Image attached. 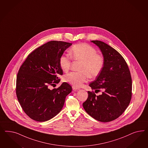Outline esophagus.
<instances>
[{"mask_svg": "<svg viewBox=\"0 0 148 148\" xmlns=\"http://www.w3.org/2000/svg\"><path fill=\"white\" fill-rule=\"evenodd\" d=\"M72 89L74 90H80V88L76 87L75 86H72Z\"/></svg>", "mask_w": 148, "mask_h": 148, "instance_id": "esophagus-1", "label": "esophagus"}]
</instances>
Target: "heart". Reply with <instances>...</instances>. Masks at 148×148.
Instances as JSON below:
<instances>
[{
  "label": "heart",
  "mask_w": 148,
  "mask_h": 148,
  "mask_svg": "<svg viewBox=\"0 0 148 148\" xmlns=\"http://www.w3.org/2000/svg\"><path fill=\"white\" fill-rule=\"evenodd\" d=\"M71 56L74 60L81 62L80 72H72L64 76V80L75 87H80L87 80L88 76L93 78L99 75L104 65L103 55L97 53L93 47L87 43L74 45L69 50ZM71 59L67 55H62L59 59L60 68L67 72L71 66Z\"/></svg>",
  "instance_id": "b5f03b06"
}]
</instances>
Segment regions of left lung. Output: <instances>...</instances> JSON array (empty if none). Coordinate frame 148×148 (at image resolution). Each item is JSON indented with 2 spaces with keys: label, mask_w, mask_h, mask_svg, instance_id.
Wrapping results in <instances>:
<instances>
[{
  "label": "left lung",
  "mask_w": 148,
  "mask_h": 148,
  "mask_svg": "<svg viewBox=\"0 0 148 148\" xmlns=\"http://www.w3.org/2000/svg\"><path fill=\"white\" fill-rule=\"evenodd\" d=\"M101 50L104 65L95 80L90 83L92 90L101 95L88 91V97L83 107L86 112L101 122L118 118L125 111L132 95V79L125 60L116 50L100 40H91Z\"/></svg>",
  "instance_id": "8db88e82"
}]
</instances>
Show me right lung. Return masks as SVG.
Segmentation results:
<instances>
[{"instance_id": "1", "label": "right lung", "mask_w": 148, "mask_h": 148, "mask_svg": "<svg viewBox=\"0 0 148 148\" xmlns=\"http://www.w3.org/2000/svg\"><path fill=\"white\" fill-rule=\"evenodd\" d=\"M72 43L52 40L29 54L19 68L16 80V94L23 111L32 119L47 121L56 116L64 105L72 87L63 82L58 88L63 74L59 59Z\"/></svg>"}]
</instances>
